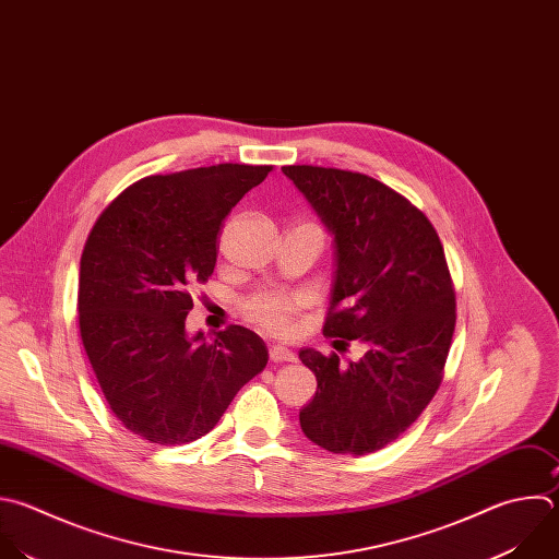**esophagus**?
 <instances>
[{
  "instance_id": "1",
  "label": "esophagus",
  "mask_w": 559,
  "mask_h": 559,
  "mask_svg": "<svg viewBox=\"0 0 559 559\" xmlns=\"http://www.w3.org/2000/svg\"><path fill=\"white\" fill-rule=\"evenodd\" d=\"M270 359L276 361V364H283V361H296V353L289 350L287 346H272L270 348Z\"/></svg>"
}]
</instances>
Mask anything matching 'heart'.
I'll use <instances>...</instances> for the list:
<instances>
[{
	"label": "heart",
	"mask_w": 559,
	"mask_h": 559,
	"mask_svg": "<svg viewBox=\"0 0 559 559\" xmlns=\"http://www.w3.org/2000/svg\"><path fill=\"white\" fill-rule=\"evenodd\" d=\"M305 307V296L285 289H267L250 296L243 302V313L263 331L287 335L294 329V318Z\"/></svg>",
	"instance_id": "b5f03b06"
}]
</instances>
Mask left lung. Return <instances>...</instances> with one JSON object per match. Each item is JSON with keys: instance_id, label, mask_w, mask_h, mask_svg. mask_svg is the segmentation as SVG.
I'll return each instance as SVG.
<instances>
[{"instance_id": "1", "label": "left lung", "mask_w": 559, "mask_h": 559, "mask_svg": "<svg viewBox=\"0 0 559 559\" xmlns=\"http://www.w3.org/2000/svg\"><path fill=\"white\" fill-rule=\"evenodd\" d=\"M298 186L335 237V281L322 326L333 346L364 357L300 350L318 391L300 428L333 454H370L404 435L441 386L456 324V294L430 219L376 177L292 164Z\"/></svg>"}]
</instances>
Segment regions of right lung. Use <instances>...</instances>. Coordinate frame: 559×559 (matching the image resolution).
<instances>
[{
	"label": "right lung",
	"mask_w": 559,
	"mask_h": 559,
	"mask_svg": "<svg viewBox=\"0 0 559 559\" xmlns=\"http://www.w3.org/2000/svg\"><path fill=\"white\" fill-rule=\"evenodd\" d=\"M274 166L215 164L148 175L96 219L79 274V329L100 391L133 435L183 445L209 435L267 364L265 342L230 324L186 335L191 289L217 263V235Z\"/></svg>",
	"instance_id": "add662e5"
}]
</instances>
